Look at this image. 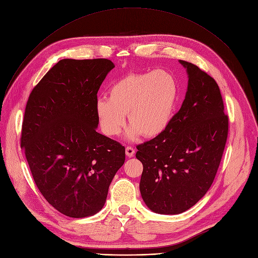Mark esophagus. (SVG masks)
<instances>
[{
    "label": "esophagus",
    "mask_w": 258,
    "mask_h": 258,
    "mask_svg": "<svg viewBox=\"0 0 258 258\" xmlns=\"http://www.w3.org/2000/svg\"><path fill=\"white\" fill-rule=\"evenodd\" d=\"M134 154H135V150L132 147H127L126 148V156L127 157L131 158V157L134 156Z\"/></svg>",
    "instance_id": "1"
}]
</instances>
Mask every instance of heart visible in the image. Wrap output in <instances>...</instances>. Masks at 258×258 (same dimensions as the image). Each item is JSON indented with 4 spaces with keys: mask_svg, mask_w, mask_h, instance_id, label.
I'll return each mask as SVG.
<instances>
[{
    "mask_svg": "<svg viewBox=\"0 0 258 258\" xmlns=\"http://www.w3.org/2000/svg\"><path fill=\"white\" fill-rule=\"evenodd\" d=\"M179 98V83L172 73L162 69L132 73L111 85L108 99H98L96 115L108 136L120 134L127 114L128 141L135 142L142 134L153 138L169 126Z\"/></svg>",
    "mask_w": 258,
    "mask_h": 258,
    "instance_id": "1",
    "label": "heart"
}]
</instances>
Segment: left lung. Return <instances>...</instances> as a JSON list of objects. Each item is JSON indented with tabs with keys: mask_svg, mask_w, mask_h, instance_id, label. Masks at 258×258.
<instances>
[{
	"mask_svg": "<svg viewBox=\"0 0 258 258\" xmlns=\"http://www.w3.org/2000/svg\"><path fill=\"white\" fill-rule=\"evenodd\" d=\"M188 74L185 99L167 129L137 146L144 165L141 194L161 215L181 214L212 186L228 133L222 96L215 79L197 66L179 61Z\"/></svg>",
	"mask_w": 258,
	"mask_h": 258,
	"instance_id": "left-lung-1",
	"label": "left lung"
}]
</instances>
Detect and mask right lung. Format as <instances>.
Masks as SVG:
<instances>
[{"label": "right lung", "instance_id": "obj_1", "mask_svg": "<svg viewBox=\"0 0 258 258\" xmlns=\"http://www.w3.org/2000/svg\"><path fill=\"white\" fill-rule=\"evenodd\" d=\"M113 68L107 58H63L33 89L26 106L22 148L34 181L68 217L100 211L125 162V148L97 132V93Z\"/></svg>", "mask_w": 258, "mask_h": 258}]
</instances>
